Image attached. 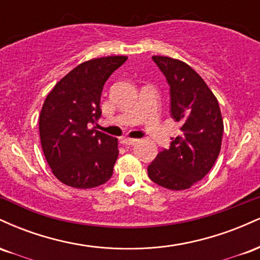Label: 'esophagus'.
<instances>
[{"label":"esophagus","instance_id":"1","mask_svg":"<svg viewBox=\"0 0 260 260\" xmlns=\"http://www.w3.org/2000/svg\"><path fill=\"white\" fill-rule=\"evenodd\" d=\"M138 142V139H134V138H123L122 139V143L126 145H134L136 143Z\"/></svg>","mask_w":260,"mask_h":260}]
</instances>
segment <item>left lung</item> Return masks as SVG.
I'll return each mask as SVG.
<instances>
[{
    "label": "left lung",
    "mask_w": 260,
    "mask_h": 260,
    "mask_svg": "<svg viewBox=\"0 0 260 260\" xmlns=\"http://www.w3.org/2000/svg\"><path fill=\"white\" fill-rule=\"evenodd\" d=\"M153 61L170 85L171 117L181 124V134L156 155L148 175L168 189H188L210 171L219 156L221 111L215 95L192 67L166 56H153Z\"/></svg>",
    "instance_id": "obj_1"
}]
</instances>
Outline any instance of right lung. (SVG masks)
<instances>
[{"instance_id": "right-lung-1", "label": "right lung", "mask_w": 260, "mask_h": 260, "mask_svg": "<svg viewBox=\"0 0 260 260\" xmlns=\"http://www.w3.org/2000/svg\"><path fill=\"white\" fill-rule=\"evenodd\" d=\"M127 56L92 58L53 86L39 117L41 147L52 174L67 186L88 189L110 180L118 140L89 128L101 116L100 98L109 77Z\"/></svg>"}]
</instances>
